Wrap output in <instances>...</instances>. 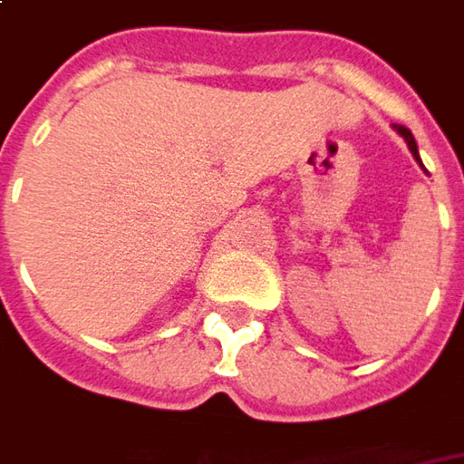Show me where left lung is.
<instances>
[{"label": "left lung", "mask_w": 464, "mask_h": 464, "mask_svg": "<svg viewBox=\"0 0 464 464\" xmlns=\"http://www.w3.org/2000/svg\"><path fill=\"white\" fill-rule=\"evenodd\" d=\"M392 126H395V131H398V134H401L402 139L408 141V150H411V152H413V157L419 160V147H416V139H413V134H411V131H408L405 126H398V123H392ZM419 162H420V160H419Z\"/></svg>", "instance_id": "left-lung-1"}]
</instances>
